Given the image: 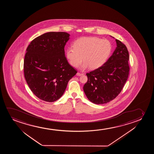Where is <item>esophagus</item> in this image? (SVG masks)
I'll list each match as a JSON object with an SVG mask.
<instances>
[{
	"instance_id": "1",
	"label": "esophagus",
	"mask_w": 154,
	"mask_h": 154,
	"mask_svg": "<svg viewBox=\"0 0 154 154\" xmlns=\"http://www.w3.org/2000/svg\"><path fill=\"white\" fill-rule=\"evenodd\" d=\"M76 75H77V76H82V75H84V74H82V73H79V72H77V74H76Z\"/></svg>"
}]
</instances>
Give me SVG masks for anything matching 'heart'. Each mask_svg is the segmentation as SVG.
Here are the masks:
<instances>
[{"label": "heart", "instance_id": "obj_1", "mask_svg": "<svg viewBox=\"0 0 154 154\" xmlns=\"http://www.w3.org/2000/svg\"><path fill=\"white\" fill-rule=\"evenodd\" d=\"M112 45L109 40L96 37H84L73 44V47L66 49L68 63L74 67H78L82 60V68L96 69L103 65L112 52Z\"/></svg>", "mask_w": 154, "mask_h": 154}]
</instances>
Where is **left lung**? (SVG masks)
<instances>
[{"mask_svg": "<svg viewBox=\"0 0 154 154\" xmlns=\"http://www.w3.org/2000/svg\"><path fill=\"white\" fill-rule=\"evenodd\" d=\"M115 40L117 47L107 61L86 74L88 80L83 89L87 98L95 104L107 103L115 99L128 79V51L123 43Z\"/></svg>", "mask_w": 154, "mask_h": 154, "instance_id": "obj_1", "label": "left lung"}]
</instances>
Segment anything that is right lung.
Returning <instances> with one entry per match:
<instances>
[{
	"instance_id": "obj_1",
	"label": "right lung",
	"mask_w": 154,
	"mask_h": 154,
	"mask_svg": "<svg viewBox=\"0 0 154 154\" xmlns=\"http://www.w3.org/2000/svg\"><path fill=\"white\" fill-rule=\"evenodd\" d=\"M69 36L65 32H48L32 40L26 49L25 78L32 92L44 101L59 99L77 73L65 55Z\"/></svg>"
}]
</instances>
